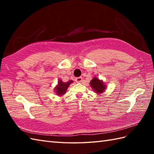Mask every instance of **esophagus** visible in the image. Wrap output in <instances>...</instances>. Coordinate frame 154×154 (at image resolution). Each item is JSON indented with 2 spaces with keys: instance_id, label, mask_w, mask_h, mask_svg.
Returning a JSON list of instances; mask_svg holds the SVG:
<instances>
[{
  "instance_id": "1",
  "label": "esophagus",
  "mask_w": 154,
  "mask_h": 154,
  "mask_svg": "<svg viewBox=\"0 0 154 154\" xmlns=\"http://www.w3.org/2000/svg\"><path fill=\"white\" fill-rule=\"evenodd\" d=\"M82 77H77L76 79H75V81H76L77 83H81V81H82Z\"/></svg>"
}]
</instances>
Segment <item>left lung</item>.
Returning <instances> with one entry per match:
<instances>
[{"label": "left lung", "instance_id": "left-lung-1", "mask_svg": "<svg viewBox=\"0 0 154 154\" xmlns=\"http://www.w3.org/2000/svg\"><path fill=\"white\" fill-rule=\"evenodd\" d=\"M90 85L93 90L95 91V93L97 94L103 93L106 88L105 84L103 82V81L99 80L95 77H93V79L91 81Z\"/></svg>", "mask_w": 154, "mask_h": 154}]
</instances>
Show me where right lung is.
<instances>
[{"label":"right lung","instance_id":"right-lung-1","mask_svg":"<svg viewBox=\"0 0 154 154\" xmlns=\"http://www.w3.org/2000/svg\"><path fill=\"white\" fill-rule=\"evenodd\" d=\"M73 83V81L70 80L68 82L63 83L61 79L59 80L57 85L55 87V93L59 96L63 95V94L66 92L67 88L69 86V85Z\"/></svg>","mask_w":154,"mask_h":154}]
</instances>
